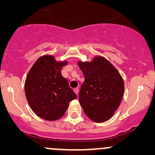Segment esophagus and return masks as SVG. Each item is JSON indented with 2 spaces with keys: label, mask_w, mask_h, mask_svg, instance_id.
I'll use <instances>...</instances> for the list:
<instances>
[{
  "label": "esophagus",
  "mask_w": 155,
  "mask_h": 155,
  "mask_svg": "<svg viewBox=\"0 0 155 155\" xmlns=\"http://www.w3.org/2000/svg\"><path fill=\"white\" fill-rule=\"evenodd\" d=\"M73 90H74V92H75V94L78 95V93H79V89H78V88H74Z\"/></svg>",
  "instance_id": "obj_1"
}]
</instances>
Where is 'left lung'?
Returning <instances> with one entry per match:
<instances>
[{"mask_svg":"<svg viewBox=\"0 0 155 155\" xmlns=\"http://www.w3.org/2000/svg\"><path fill=\"white\" fill-rule=\"evenodd\" d=\"M84 75L79 101L84 114L93 121L111 118L119 107L124 92V80L115 67L101 56L92 62H78Z\"/></svg>","mask_w":155,"mask_h":155,"instance_id":"8db88e82","label":"left lung"}]
</instances>
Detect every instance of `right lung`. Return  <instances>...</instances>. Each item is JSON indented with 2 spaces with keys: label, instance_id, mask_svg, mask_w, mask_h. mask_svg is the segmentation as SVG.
Returning a JSON list of instances; mask_svg holds the SVG:
<instances>
[{
  "label": "right lung",
  "instance_id": "1",
  "mask_svg": "<svg viewBox=\"0 0 155 155\" xmlns=\"http://www.w3.org/2000/svg\"><path fill=\"white\" fill-rule=\"evenodd\" d=\"M68 62H58L49 55L36 61L25 83L26 98L31 109L40 118L55 120L64 115L69 102L77 98L66 78L61 75Z\"/></svg>",
  "mask_w": 155,
  "mask_h": 155
}]
</instances>
